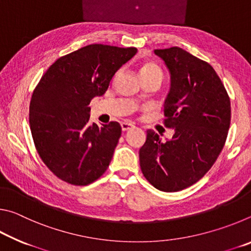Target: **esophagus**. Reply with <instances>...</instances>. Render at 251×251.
Segmentation results:
<instances>
[{"mask_svg":"<svg viewBox=\"0 0 251 251\" xmlns=\"http://www.w3.org/2000/svg\"><path fill=\"white\" fill-rule=\"evenodd\" d=\"M121 126H122V130L123 131H127V130H129V129L134 128V127H135L133 123H129V122H123L122 124H121Z\"/></svg>","mask_w":251,"mask_h":251,"instance_id":"obj_1","label":"esophagus"}]
</instances>
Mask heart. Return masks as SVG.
Instances as JSON below:
<instances>
[{
	"mask_svg": "<svg viewBox=\"0 0 251 251\" xmlns=\"http://www.w3.org/2000/svg\"><path fill=\"white\" fill-rule=\"evenodd\" d=\"M141 75L143 77H159L163 79V71L154 62L144 63L141 69Z\"/></svg>",
	"mask_w": 251,
	"mask_h": 251,
	"instance_id": "b5f03b06",
	"label": "heart"
}]
</instances>
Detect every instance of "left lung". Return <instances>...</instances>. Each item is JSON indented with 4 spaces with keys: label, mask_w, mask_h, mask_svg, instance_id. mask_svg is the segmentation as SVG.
Segmentation results:
<instances>
[{
    "label": "left lung",
    "mask_w": 251,
    "mask_h": 251,
    "mask_svg": "<svg viewBox=\"0 0 251 251\" xmlns=\"http://www.w3.org/2000/svg\"><path fill=\"white\" fill-rule=\"evenodd\" d=\"M154 52L171 72L164 125L175 134L163 142L148 129L139 164L155 188L179 192L205 176L222 152L230 126V99L207 62L177 46Z\"/></svg>",
    "instance_id": "obj_1"
}]
</instances>
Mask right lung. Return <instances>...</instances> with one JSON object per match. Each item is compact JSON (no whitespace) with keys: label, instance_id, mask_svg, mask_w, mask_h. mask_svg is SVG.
I'll return each mask as SVG.
<instances>
[{"label":"right lung","instance_id":"1","mask_svg":"<svg viewBox=\"0 0 251 251\" xmlns=\"http://www.w3.org/2000/svg\"><path fill=\"white\" fill-rule=\"evenodd\" d=\"M136 53L135 48L84 46L56 59L36 85L29 128L41 159L59 179L86 186L106 172L122 127L117 122L90 125L88 105Z\"/></svg>","mask_w":251,"mask_h":251}]
</instances>
